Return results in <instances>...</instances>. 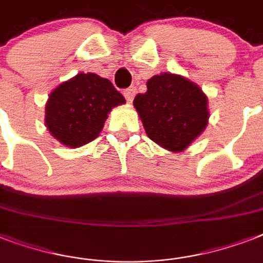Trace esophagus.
I'll return each mask as SVG.
<instances>
[{"instance_id":"esophagus-1","label":"esophagus","mask_w":263,"mask_h":263,"mask_svg":"<svg viewBox=\"0 0 263 263\" xmlns=\"http://www.w3.org/2000/svg\"><path fill=\"white\" fill-rule=\"evenodd\" d=\"M135 94H136V87H129L124 91V97H125V99H127V102H129V103L134 101V97H135Z\"/></svg>"}]
</instances>
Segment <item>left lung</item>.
Here are the masks:
<instances>
[{
  "label": "left lung",
  "mask_w": 263,
  "mask_h": 263,
  "mask_svg": "<svg viewBox=\"0 0 263 263\" xmlns=\"http://www.w3.org/2000/svg\"><path fill=\"white\" fill-rule=\"evenodd\" d=\"M146 86L134 99L144 131L165 150L184 152L208 127V97L198 84L171 72L154 75Z\"/></svg>",
  "instance_id": "obj_1"
}]
</instances>
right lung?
I'll return each mask as SVG.
<instances>
[{"mask_svg": "<svg viewBox=\"0 0 263 263\" xmlns=\"http://www.w3.org/2000/svg\"><path fill=\"white\" fill-rule=\"evenodd\" d=\"M125 98L110 80L80 72L51 91L45 107V125L61 144L76 148L98 138L113 107Z\"/></svg>", "mask_w": 263, "mask_h": 263, "instance_id": "1", "label": "right lung"}]
</instances>
